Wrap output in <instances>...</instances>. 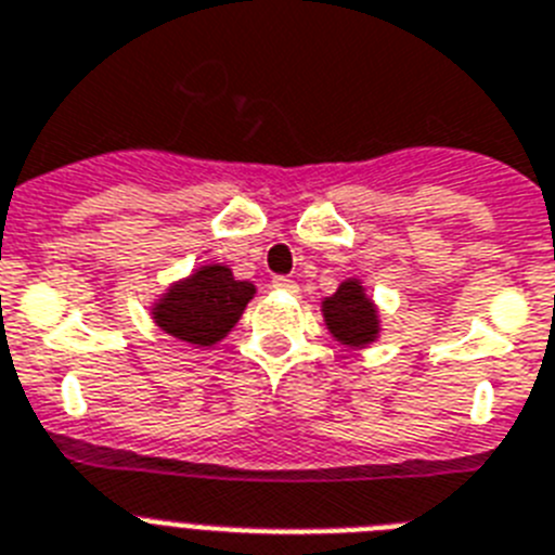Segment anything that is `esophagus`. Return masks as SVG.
<instances>
[{
  "label": "esophagus",
  "instance_id": "34e87169",
  "mask_svg": "<svg viewBox=\"0 0 555 555\" xmlns=\"http://www.w3.org/2000/svg\"><path fill=\"white\" fill-rule=\"evenodd\" d=\"M273 287H276V291H282V293H299V285H296V282H293V279H287V276L273 279Z\"/></svg>",
  "mask_w": 555,
  "mask_h": 555
}]
</instances>
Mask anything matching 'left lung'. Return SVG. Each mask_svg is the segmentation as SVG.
<instances>
[{
    "label": "left lung",
    "instance_id": "1",
    "mask_svg": "<svg viewBox=\"0 0 555 555\" xmlns=\"http://www.w3.org/2000/svg\"><path fill=\"white\" fill-rule=\"evenodd\" d=\"M321 315H324L330 335L338 344L361 349L370 347L372 341H378V307L366 296V287L361 279H344L338 291L321 301Z\"/></svg>",
    "mask_w": 555,
    "mask_h": 555
}]
</instances>
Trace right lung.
I'll use <instances>...</instances> for the list:
<instances>
[{
  "label": "right lung",
  "mask_w": 555,
  "mask_h": 555,
  "mask_svg": "<svg viewBox=\"0 0 555 555\" xmlns=\"http://www.w3.org/2000/svg\"><path fill=\"white\" fill-rule=\"evenodd\" d=\"M254 293L256 287L236 279L228 264H199L160 293L152 305V319L177 341L214 347L234 330Z\"/></svg>",
  "instance_id": "right-lung-1"
}]
</instances>
